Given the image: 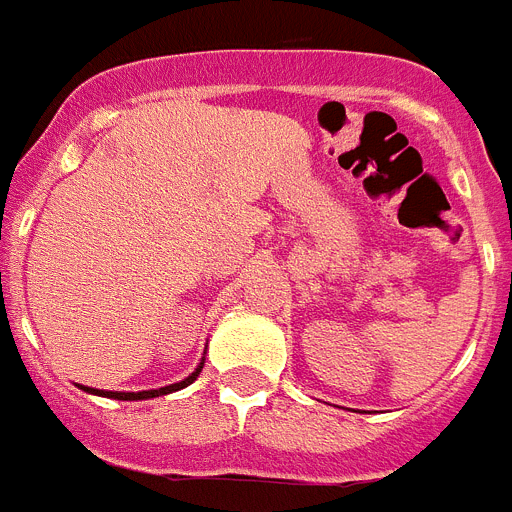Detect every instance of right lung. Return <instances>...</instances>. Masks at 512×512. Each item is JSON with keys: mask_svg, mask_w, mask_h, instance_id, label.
Segmentation results:
<instances>
[{"mask_svg": "<svg viewBox=\"0 0 512 512\" xmlns=\"http://www.w3.org/2000/svg\"><path fill=\"white\" fill-rule=\"evenodd\" d=\"M202 366H205V359L200 361V366H197V369H194V372L189 374L187 379H182V382H176V384H169V387H158V390H143V392H104V390H94V387H81V390L89 392V395L112 397V400H151V397L171 395V392H176V390H184L187 384H192L194 379L200 377Z\"/></svg>", "mask_w": 512, "mask_h": 512, "instance_id": "1", "label": "right lung"}]
</instances>
